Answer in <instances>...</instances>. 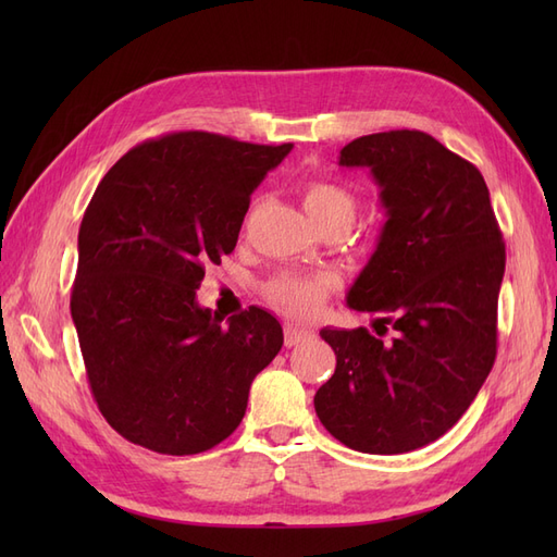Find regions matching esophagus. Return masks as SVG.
I'll list each match as a JSON object with an SVG mask.
<instances>
[{
  "label": "esophagus",
  "instance_id": "1",
  "mask_svg": "<svg viewBox=\"0 0 557 557\" xmlns=\"http://www.w3.org/2000/svg\"><path fill=\"white\" fill-rule=\"evenodd\" d=\"M283 334H285V346H299V344H305V342H309L315 336L313 330H309L305 325H297V323L285 325Z\"/></svg>",
  "mask_w": 557,
  "mask_h": 557
}]
</instances>
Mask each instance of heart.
Returning <instances> with one entry per match:
<instances>
[{
	"instance_id": "heart-1",
	"label": "heart",
	"mask_w": 557,
	"mask_h": 557,
	"mask_svg": "<svg viewBox=\"0 0 557 557\" xmlns=\"http://www.w3.org/2000/svg\"><path fill=\"white\" fill-rule=\"evenodd\" d=\"M301 201L318 227L332 223L350 225L358 213V197L334 181H309L301 185ZM332 278L325 274L281 272L264 285L272 305L290 315H307L325 301Z\"/></svg>"
}]
</instances>
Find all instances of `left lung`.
I'll list each match as a JSON object with an SVG mask.
<instances>
[{"mask_svg": "<svg viewBox=\"0 0 557 557\" xmlns=\"http://www.w3.org/2000/svg\"><path fill=\"white\" fill-rule=\"evenodd\" d=\"M339 166H367L385 211L346 305L396 336L320 330L336 369L313 407L352 450L409 453L458 423L491 374L507 252L481 172L430 134H367L342 148Z\"/></svg>", "mask_w": 557, "mask_h": 557, "instance_id": "1", "label": "left lung"}]
</instances>
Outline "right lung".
Segmentation results:
<instances>
[{
    "label": "right lung",
    "instance_id": "right-lung-1",
    "mask_svg": "<svg viewBox=\"0 0 557 557\" xmlns=\"http://www.w3.org/2000/svg\"><path fill=\"white\" fill-rule=\"evenodd\" d=\"M290 150L174 132L132 148L97 185L78 230L72 318L97 407L127 442L195 455L239 428L283 330L260 307L223 325L197 290Z\"/></svg>",
    "mask_w": 557,
    "mask_h": 557
}]
</instances>
